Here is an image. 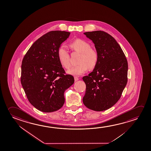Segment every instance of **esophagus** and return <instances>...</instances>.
Returning <instances> with one entry per match:
<instances>
[{
  "mask_svg": "<svg viewBox=\"0 0 151 151\" xmlns=\"http://www.w3.org/2000/svg\"><path fill=\"white\" fill-rule=\"evenodd\" d=\"M74 79L75 81H78V80H79V78H78V77H77L75 76L74 77Z\"/></svg>",
  "mask_w": 151,
  "mask_h": 151,
  "instance_id": "esophagus-1",
  "label": "esophagus"
}]
</instances>
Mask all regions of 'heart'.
Listing matches in <instances>:
<instances>
[{
  "mask_svg": "<svg viewBox=\"0 0 151 151\" xmlns=\"http://www.w3.org/2000/svg\"><path fill=\"white\" fill-rule=\"evenodd\" d=\"M72 50L80 53L77 65L71 67L67 71L70 75L79 76L84 74L88 68H93L96 66L98 60V54L97 51L91 47V45L84 40L77 39L70 44ZM58 57L60 64L66 69L70 66V54L65 46L61 45L58 50Z\"/></svg>",
  "mask_w": 151,
  "mask_h": 151,
  "instance_id": "b5f03b06",
  "label": "heart"
}]
</instances>
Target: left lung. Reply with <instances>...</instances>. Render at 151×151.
<instances>
[{
  "label": "left lung",
  "instance_id": "8db88e82",
  "mask_svg": "<svg viewBox=\"0 0 151 151\" xmlns=\"http://www.w3.org/2000/svg\"><path fill=\"white\" fill-rule=\"evenodd\" d=\"M84 34L95 44L98 60L93 72L83 77L86 86L83 101L89 109L102 111L120 98L128 81V62L119 44L108 33L95 31Z\"/></svg>",
  "mask_w": 151,
  "mask_h": 151
}]
</instances>
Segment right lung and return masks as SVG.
<instances>
[{"label": "right lung", "mask_w": 151, "mask_h": 151, "mask_svg": "<svg viewBox=\"0 0 151 151\" xmlns=\"http://www.w3.org/2000/svg\"><path fill=\"white\" fill-rule=\"evenodd\" d=\"M70 33L52 31L35 41L24 56L21 83L29 101L41 111L52 112L65 102L64 93L74 83L60 64L58 50Z\"/></svg>", "instance_id": "1"}]
</instances>
